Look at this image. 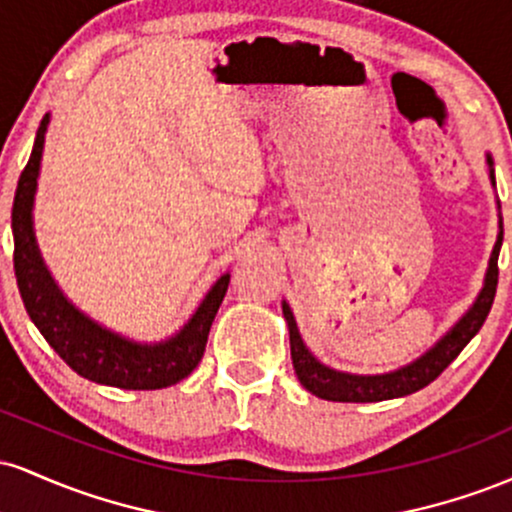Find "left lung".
Masks as SVG:
<instances>
[{
    "label": "left lung",
    "instance_id": "1",
    "mask_svg": "<svg viewBox=\"0 0 512 512\" xmlns=\"http://www.w3.org/2000/svg\"><path fill=\"white\" fill-rule=\"evenodd\" d=\"M489 166H493L489 158ZM491 180L496 185V178ZM503 233H498L496 248L491 252L489 272H486V284L481 289L477 303L472 305L467 315L452 327V332L445 334L440 342L433 346L428 354H424L419 361L409 363V366L395 370V373L385 375H351V373H339L322 363H317L310 351L305 349L301 334H298L296 320L289 305L284 303V317L289 322V337H291V361L293 370H296L298 380L308 392H313L315 397L330 399V402H383V399H395L411 395V392L424 390L426 385H431L433 380L443 373L445 368L460 356V351L472 342V337L481 330V325L486 322V317L491 313L493 298H496V286H498V252H501Z\"/></svg>",
    "mask_w": 512,
    "mask_h": 512
}]
</instances>
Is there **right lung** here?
I'll use <instances>...</instances> for the list:
<instances>
[{
	"label": "right lung",
	"instance_id": "add662e5",
	"mask_svg": "<svg viewBox=\"0 0 512 512\" xmlns=\"http://www.w3.org/2000/svg\"><path fill=\"white\" fill-rule=\"evenodd\" d=\"M48 115L40 122L35 144L16 185L11 231H14V272L23 305L40 334L69 368L81 378L122 390H161L180 383L202 361L204 346L214 322L216 310L228 291L231 274H223L207 293L192 320L168 342L156 346L132 344L117 334L103 330L79 310L72 308L40 260L33 236V195L38 185L40 156H43Z\"/></svg>",
	"mask_w": 512,
	"mask_h": 512
}]
</instances>
